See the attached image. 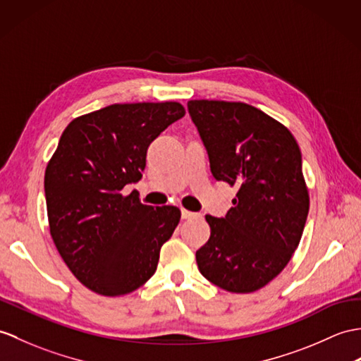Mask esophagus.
I'll return each instance as SVG.
<instances>
[{
	"instance_id": "1",
	"label": "esophagus",
	"mask_w": 361,
	"mask_h": 361,
	"mask_svg": "<svg viewBox=\"0 0 361 361\" xmlns=\"http://www.w3.org/2000/svg\"><path fill=\"white\" fill-rule=\"evenodd\" d=\"M197 214L195 212H190V211H186V209H181V219L183 220H190V219H195Z\"/></svg>"
}]
</instances>
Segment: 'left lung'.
Here are the masks:
<instances>
[{"instance_id": "1", "label": "left lung", "mask_w": 361, "mask_h": 361, "mask_svg": "<svg viewBox=\"0 0 361 361\" xmlns=\"http://www.w3.org/2000/svg\"><path fill=\"white\" fill-rule=\"evenodd\" d=\"M188 111L214 178L238 189L224 219L206 215L211 238L197 250L198 269L224 290L262 289L286 267L306 224L300 147L283 124L254 106L192 99Z\"/></svg>"}]
</instances>
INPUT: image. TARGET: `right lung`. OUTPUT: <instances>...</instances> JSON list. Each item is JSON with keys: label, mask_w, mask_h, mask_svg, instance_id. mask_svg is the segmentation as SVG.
I'll use <instances>...</instances> for the list:
<instances>
[{"label": "right lung", "mask_w": 361, "mask_h": 361, "mask_svg": "<svg viewBox=\"0 0 361 361\" xmlns=\"http://www.w3.org/2000/svg\"><path fill=\"white\" fill-rule=\"evenodd\" d=\"M184 114L173 102L112 104L71 121L58 141L44 173L50 235L99 295L142 286L178 226V207L141 204L135 190H121L141 180L149 145Z\"/></svg>", "instance_id": "right-lung-1"}]
</instances>
